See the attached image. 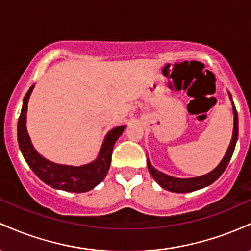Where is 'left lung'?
<instances>
[{"label":"left lung","mask_w":251,"mask_h":251,"mask_svg":"<svg viewBox=\"0 0 251 251\" xmlns=\"http://www.w3.org/2000/svg\"><path fill=\"white\" fill-rule=\"evenodd\" d=\"M227 93H229V98L230 100H231L232 112H234V129H232L231 142L229 144V148H227L223 159H222L221 163L218 164L212 171H210L209 174L198 176V177H192V178H177V177H172V176L165 175L163 174V172L155 170L153 166L151 165V163H150L148 158L149 172L151 174L152 177H153V179L157 181L162 188L168 190V191L177 192V194H185V192L196 191V190H200V189L205 188V186H209L210 184H212L215 180H217L218 178H220V176L224 172V170L226 169L227 164H229L230 159H231L232 157V153H234L236 142H237V138H238L237 111H236L235 103L232 101L231 94H230V92H227Z\"/></svg>","instance_id":"1"}]
</instances>
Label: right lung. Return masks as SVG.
Masks as SVG:
<instances>
[{"label": "right lung", "instance_id": "obj_1", "mask_svg": "<svg viewBox=\"0 0 251 251\" xmlns=\"http://www.w3.org/2000/svg\"><path fill=\"white\" fill-rule=\"evenodd\" d=\"M34 85L24 98L21 114L17 123V140L22 155L29 168L43 183L54 189L70 192H87L94 189L107 175L111 165L112 151L118 138L123 134L126 125L118 126L106 134L97 159L81 166L62 165L47 160L34 149L27 131V109Z\"/></svg>", "mask_w": 251, "mask_h": 251}]
</instances>
